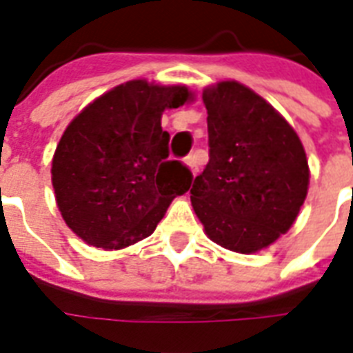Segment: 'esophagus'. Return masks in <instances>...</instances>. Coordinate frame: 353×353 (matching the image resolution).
<instances>
[{
  "instance_id": "obj_1",
  "label": "esophagus",
  "mask_w": 353,
  "mask_h": 353,
  "mask_svg": "<svg viewBox=\"0 0 353 353\" xmlns=\"http://www.w3.org/2000/svg\"><path fill=\"white\" fill-rule=\"evenodd\" d=\"M185 165L190 168V172L196 176V172H198V161H196V155H188L187 159H185Z\"/></svg>"
}]
</instances>
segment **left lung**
Segmentation results:
<instances>
[{"instance_id":"8db88e82","label":"left lung","mask_w":353,"mask_h":353,"mask_svg":"<svg viewBox=\"0 0 353 353\" xmlns=\"http://www.w3.org/2000/svg\"><path fill=\"white\" fill-rule=\"evenodd\" d=\"M203 103L209 163L190 201L212 242L255 254L294 224L309 187L305 150L272 105L236 81L205 88Z\"/></svg>"}]
</instances>
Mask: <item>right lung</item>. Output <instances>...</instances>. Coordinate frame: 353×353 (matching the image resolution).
Here are the masks:
<instances>
[{
    "mask_svg": "<svg viewBox=\"0 0 353 353\" xmlns=\"http://www.w3.org/2000/svg\"><path fill=\"white\" fill-rule=\"evenodd\" d=\"M192 99L187 87L144 79L118 85L70 122L51 161V183L64 222L83 241L122 250L155 231L192 174L168 159L165 109Z\"/></svg>",
    "mask_w": 353,
    "mask_h": 353,
    "instance_id": "1",
    "label": "right lung"
}]
</instances>
